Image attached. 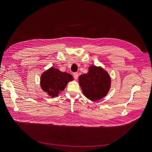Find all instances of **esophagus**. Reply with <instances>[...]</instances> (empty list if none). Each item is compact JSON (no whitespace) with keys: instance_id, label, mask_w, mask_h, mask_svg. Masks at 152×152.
<instances>
[{"instance_id":"34e87169","label":"esophagus","mask_w":152,"mask_h":152,"mask_svg":"<svg viewBox=\"0 0 152 152\" xmlns=\"http://www.w3.org/2000/svg\"><path fill=\"white\" fill-rule=\"evenodd\" d=\"M73 77H74L75 79H77L78 76H79V74H78V73H73Z\"/></svg>"}]
</instances>
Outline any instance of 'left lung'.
Wrapping results in <instances>:
<instances>
[{
	"instance_id": "obj_1",
	"label": "left lung",
	"mask_w": 152,
	"mask_h": 152,
	"mask_svg": "<svg viewBox=\"0 0 152 152\" xmlns=\"http://www.w3.org/2000/svg\"><path fill=\"white\" fill-rule=\"evenodd\" d=\"M79 84L86 97L92 101L103 98L110 87V77L102 68L89 67V72L79 78Z\"/></svg>"
}]
</instances>
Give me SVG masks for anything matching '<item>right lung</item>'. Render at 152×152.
I'll list each match as a JSON object with an SVG mask.
<instances>
[{"mask_svg":"<svg viewBox=\"0 0 152 152\" xmlns=\"http://www.w3.org/2000/svg\"><path fill=\"white\" fill-rule=\"evenodd\" d=\"M40 79V85L43 91L53 98L65 89L68 82L73 80V77L70 73L52 67L43 73Z\"/></svg>","mask_w":152,"mask_h":152,"instance_id":"1","label":"right lung"}]
</instances>
